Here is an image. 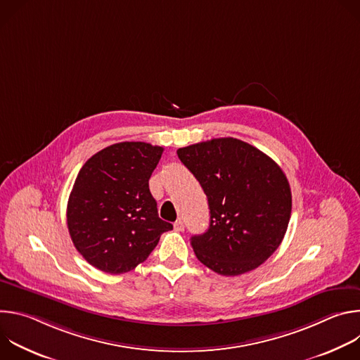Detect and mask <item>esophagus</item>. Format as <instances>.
<instances>
[{
    "instance_id": "1",
    "label": "esophagus",
    "mask_w": 360,
    "mask_h": 360,
    "mask_svg": "<svg viewBox=\"0 0 360 360\" xmlns=\"http://www.w3.org/2000/svg\"><path fill=\"white\" fill-rule=\"evenodd\" d=\"M174 228H175L176 232H182V231L185 229V225H184V222L179 219V221H176V222L174 224Z\"/></svg>"
}]
</instances>
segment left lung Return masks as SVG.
Masks as SVG:
<instances>
[{
    "instance_id": "8db88e82",
    "label": "left lung",
    "mask_w": 360,
    "mask_h": 360,
    "mask_svg": "<svg viewBox=\"0 0 360 360\" xmlns=\"http://www.w3.org/2000/svg\"><path fill=\"white\" fill-rule=\"evenodd\" d=\"M176 153L208 198L210 228L191 238L196 258L224 276L262 265L290 219L292 193L281 167L236 138L193 143Z\"/></svg>"
}]
</instances>
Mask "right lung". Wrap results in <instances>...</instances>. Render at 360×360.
I'll list each match as a JSON object with an SVG mask.
<instances>
[{"label":"right lung","mask_w":360,"mask_h":360,"mask_svg":"<svg viewBox=\"0 0 360 360\" xmlns=\"http://www.w3.org/2000/svg\"><path fill=\"white\" fill-rule=\"evenodd\" d=\"M162 152L146 142H120L96 152L79 169L67 224L89 265L111 275L129 272L172 229L158 217L148 184Z\"/></svg>","instance_id":"right-lung-1"}]
</instances>
